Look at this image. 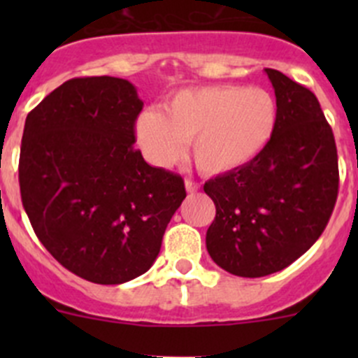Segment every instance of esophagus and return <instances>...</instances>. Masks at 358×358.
I'll return each mask as SVG.
<instances>
[{
	"mask_svg": "<svg viewBox=\"0 0 358 358\" xmlns=\"http://www.w3.org/2000/svg\"><path fill=\"white\" fill-rule=\"evenodd\" d=\"M185 189H187V192H189V194H194V192H197V190H199V183L194 182V180H190V178H187L185 180Z\"/></svg>",
	"mask_w": 358,
	"mask_h": 358,
	"instance_id": "esophagus-1",
	"label": "esophagus"
}]
</instances>
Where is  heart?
<instances>
[{
  "mask_svg": "<svg viewBox=\"0 0 358 358\" xmlns=\"http://www.w3.org/2000/svg\"><path fill=\"white\" fill-rule=\"evenodd\" d=\"M277 102L266 90L197 86L169 96L162 112L136 121V138L152 164L168 168L190 142L194 164L204 175H225L255 161L277 128Z\"/></svg>",
  "mask_w": 358,
  "mask_h": 358,
  "instance_id": "obj_1",
  "label": "heart"
}]
</instances>
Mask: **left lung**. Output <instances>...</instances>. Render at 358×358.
<instances>
[{"label":"left lung","instance_id":"obj_1","mask_svg":"<svg viewBox=\"0 0 358 358\" xmlns=\"http://www.w3.org/2000/svg\"><path fill=\"white\" fill-rule=\"evenodd\" d=\"M277 128L266 149L236 171L204 183L216 206L206 232L213 262L239 277L289 266L322 236L338 199L333 129L317 96L275 69Z\"/></svg>","mask_w":358,"mask_h":358}]
</instances>
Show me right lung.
Instances as JSON below:
<instances>
[{
  "instance_id": "1",
  "label": "right lung",
  "mask_w": 358,
  "mask_h": 358,
  "mask_svg": "<svg viewBox=\"0 0 358 358\" xmlns=\"http://www.w3.org/2000/svg\"><path fill=\"white\" fill-rule=\"evenodd\" d=\"M143 109L121 78H74L27 114L20 196L36 236L69 272L122 284L156 262L183 178L143 161L135 122Z\"/></svg>"
}]
</instances>
